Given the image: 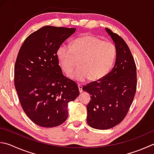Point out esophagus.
<instances>
[{
    "mask_svg": "<svg viewBox=\"0 0 154 154\" xmlns=\"http://www.w3.org/2000/svg\"><path fill=\"white\" fill-rule=\"evenodd\" d=\"M78 88H79V92L80 93H82V92L83 91V86L81 84H78Z\"/></svg>",
    "mask_w": 154,
    "mask_h": 154,
    "instance_id": "1",
    "label": "esophagus"
}]
</instances>
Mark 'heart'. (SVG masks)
I'll list each match as a JSON object with an SVG mask.
<instances>
[{"instance_id":"1","label":"heart","mask_w":154,"mask_h":154,"mask_svg":"<svg viewBox=\"0 0 154 154\" xmlns=\"http://www.w3.org/2000/svg\"><path fill=\"white\" fill-rule=\"evenodd\" d=\"M115 46L91 34H85L73 41L72 46L64 44L58 49L57 55L61 68L71 74L79 60V68L72 78L79 82H93L104 78L110 71L116 57Z\"/></svg>"}]
</instances>
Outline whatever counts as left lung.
Segmentation results:
<instances>
[{"mask_svg":"<svg viewBox=\"0 0 154 154\" xmlns=\"http://www.w3.org/2000/svg\"><path fill=\"white\" fill-rule=\"evenodd\" d=\"M116 51L115 65L102 79L83 86L91 95L87 106V122L91 127L105 130L119 125L127 115L137 89V68L131 50L121 36L106 28Z\"/></svg>","mask_w":154,"mask_h":154,"instance_id":"1","label":"left lung"}]
</instances>
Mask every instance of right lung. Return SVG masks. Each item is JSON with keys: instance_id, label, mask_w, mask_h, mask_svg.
I'll list each match as a JSON object with an SVG mask.
<instances>
[{"instance_id": "add662e5", "label": "right lung", "mask_w": 154, "mask_h": 154, "mask_svg": "<svg viewBox=\"0 0 154 154\" xmlns=\"http://www.w3.org/2000/svg\"><path fill=\"white\" fill-rule=\"evenodd\" d=\"M75 28L44 26L27 37L19 50L14 82L21 107L42 127L63 124L67 106L79 95L76 83L64 76L57 51Z\"/></svg>"}]
</instances>
